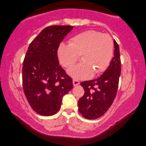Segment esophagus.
Instances as JSON below:
<instances>
[{"label":"esophagus","mask_w":146,"mask_h":146,"mask_svg":"<svg viewBox=\"0 0 146 146\" xmlns=\"http://www.w3.org/2000/svg\"><path fill=\"white\" fill-rule=\"evenodd\" d=\"M80 82L78 81V80H73V86H76L77 85H78L80 84Z\"/></svg>","instance_id":"esophagus-1"}]
</instances>
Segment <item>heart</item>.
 Wrapping results in <instances>:
<instances>
[{
	"label": "heart",
	"mask_w": 146,
	"mask_h": 146,
	"mask_svg": "<svg viewBox=\"0 0 146 146\" xmlns=\"http://www.w3.org/2000/svg\"><path fill=\"white\" fill-rule=\"evenodd\" d=\"M113 54V42L111 37L96 31H87L74 36L69 44L61 43L58 49L60 63L69 68L80 56L82 63L68 70L76 79H87L93 73L99 74L106 70Z\"/></svg>",
	"instance_id": "1"
}]
</instances>
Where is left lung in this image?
<instances>
[{
  "mask_svg": "<svg viewBox=\"0 0 146 146\" xmlns=\"http://www.w3.org/2000/svg\"><path fill=\"white\" fill-rule=\"evenodd\" d=\"M114 42V56L106 71L97 79L83 82L85 94L78 100V110L87 119L103 115L113 104L116 97L121 71L119 47Z\"/></svg>",
  "mask_w": 146,
  "mask_h": 146,
  "instance_id": "8db88e82",
  "label": "left lung"
}]
</instances>
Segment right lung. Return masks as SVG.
Wrapping results in <instances>:
<instances>
[{
    "mask_svg": "<svg viewBox=\"0 0 146 146\" xmlns=\"http://www.w3.org/2000/svg\"><path fill=\"white\" fill-rule=\"evenodd\" d=\"M73 26L46 27L31 43L23 61L24 94L36 113L50 116L60 109L63 96L73 87L72 79L59 64L58 49Z\"/></svg>",
    "mask_w": 146,
    "mask_h": 146,
    "instance_id": "1",
    "label": "right lung"
}]
</instances>
